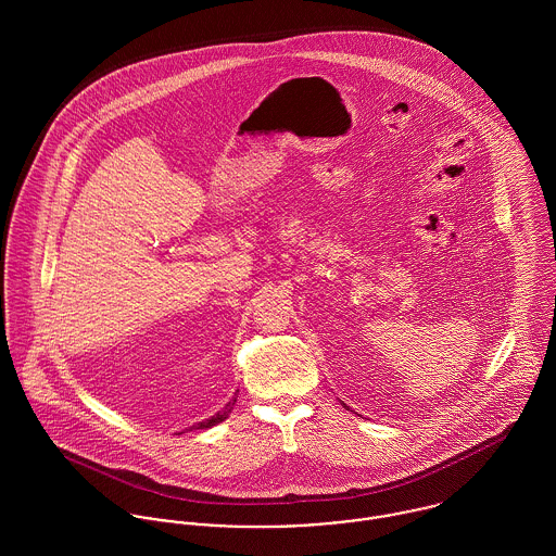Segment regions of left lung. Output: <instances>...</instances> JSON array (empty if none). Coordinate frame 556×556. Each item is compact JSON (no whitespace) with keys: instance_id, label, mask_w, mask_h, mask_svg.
I'll return each mask as SVG.
<instances>
[{"instance_id":"8db88e82","label":"left lung","mask_w":556,"mask_h":556,"mask_svg":"<svg viewBox=\"0 0 556 556\" xmlns=\"http://www.w3.org/2000/svg\"><path fill=\"white\" fill-rule=\"evenodd\" d=\"M342 406H344V408H346V410H349V406H346V404H344V402H342Z\"/></svg>"}]
</instances>
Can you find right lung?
I'll return each mask as SVG.
<instances>
[{
    "mask_svg": "<svg viewBox=\"0 0 556 556\" xmlns=\"http://www.w3.org/2000/svg\"><path fill=\"white\" fill-rule=\"evenodd\" d=\"M236 402H238V392H236L233 402L225 404V408H223V410H218V413H216V415H212L210 419H203V421H199V424H194V426H190V428H186V430H207V428H212V426H216V424L225 421V419L229 417V413L233 410V404H236ZM175 434H184V430H181V432H175Z\"/></svg>",
    "mask_w": 556,
    "mask_h": 556,
    "instance_id": "right-lung-1",
    "label": "right lung"
}]
</instances>
